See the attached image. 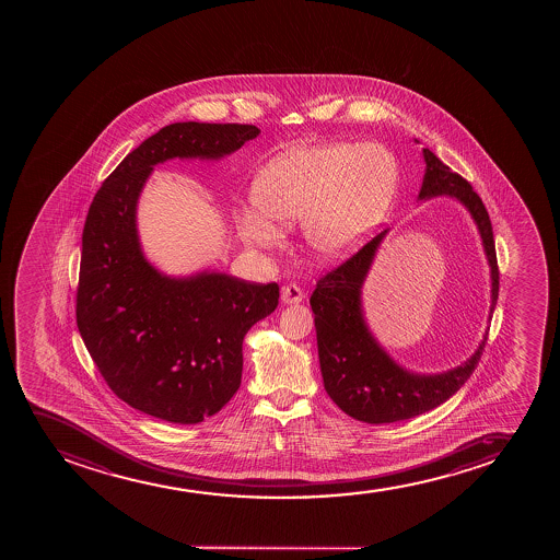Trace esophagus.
I'll list each match as a JSON object with an SVG mask.
<instances>
[{
	"label": "esophagus",
	"mask_w": 560,
	"mask_h": 560,
	"mask_svg": "<svg viewBox=\"0 0 560 560\" xmlns=\"http://www.w3.org/2000/svg\"><path fill=\"white\" fill-rule=\"evenodd\" d=\"M303 290L296 283H288L282 288L283 304H299L303 301Z\"/></svg>",
	"instance_id": "34e87169"
}]
</instances>
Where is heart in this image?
Listing matches in <instances>:
<instances>
[{"label": "heart", "mask_w": 560, "mask_h": 560, "mask_svg": "<svg viewBox=\"0 0 560 560\" xmlns=\"http://www.w3.org/2000/svg\"><path fill=\"white\" fill-rule=\"evenodd\" d=\"M398 187V162L380 143H325L278 154L252 185L254 207L238 209V235L272 248L303 219L310 248L327 261L346 257L385 219Z\"/></svg>", "instance_id": "b5f03b06"}]
</instances>
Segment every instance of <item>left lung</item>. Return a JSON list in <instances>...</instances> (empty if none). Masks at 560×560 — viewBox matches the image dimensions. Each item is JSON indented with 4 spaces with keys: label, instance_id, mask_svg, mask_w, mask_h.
Masks as SVG:
<instances>
[{
    "label": "left lung",
    "instance_id": "obj_1",
    "mask_svg": "<svg viewBox=\"0 0 560 560\" xmlns=\"http://www.w3.org/2000/svg\"><path fill=\"white\" fill-rule=\"evenodd\" d=\"M422 154L425 174L418 200L454 198L470 212L478 228L491 269V319L499 299V267L488 211L462 175L454 174L430 149H422ZM386 233L388 230L375 235L346 264L327 272L310 296L325 390L341 411L368 424L407 420L444 404L472 375L488 340L486 332L462 366L430 375L406 370L386 353L368 327L362 310V285Z\"/></svg>",
    "mask_w": 560,
    "mask_h": 560
}]
</instances>
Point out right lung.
Wrapping results in <instances>:
<instances>
[{"mask_svg": "<svg viewBox=\"0 0 560 560\" xmlns=\"http://www.w3.org/2000/svg\"><path fill=\"white\" fill-rule=\"evenodd\" d=\"M257 135L238 122L167 125L122 159L85 219L78 330L117 398L172 424H198L233 398L245 335L280 290L214 270L167 277L143 256L136 207L156 164L219 161Z\"/></svg>", "mask_w": 560, "mask_h": 560, "instance_id": "right-lung-1", "label": "right lung"}]
</instances>
